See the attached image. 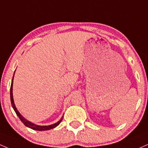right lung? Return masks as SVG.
Instances as JSON below:
<instances>
[{
    "instance_id": "add662e5",
    "label": "right lung",
    "mask_w": 148,
    "mask_h": 148,
    "mask_svg": "<svg viewBox=\"0 0 148 148\" xmlns=\"http://www.w3.org/2000/svg\"><path fill=\"white\" fill-rule=\"evenodd\" d=\"M15 74V73H14ZM14 77V75H13ZM13 80H12V83H11V86H10V101H11V105H12V107H13V109H14L15 112H16V115H18V118H20V120L22 121V123L25 125L26 127H30V128L33 129V130H39V131H42V130H51V129L54 128V127H57L59 124L60 123V122L62 121V119L59 120L58 123H55V124L51 125H46V126H40V125H35L33 123H30L29 122L28 120H27L26 119L23 118L22 115L20 114V112H18L17 108H16L14 104V101H13Z\"/></svg>"
}]
</instances>
